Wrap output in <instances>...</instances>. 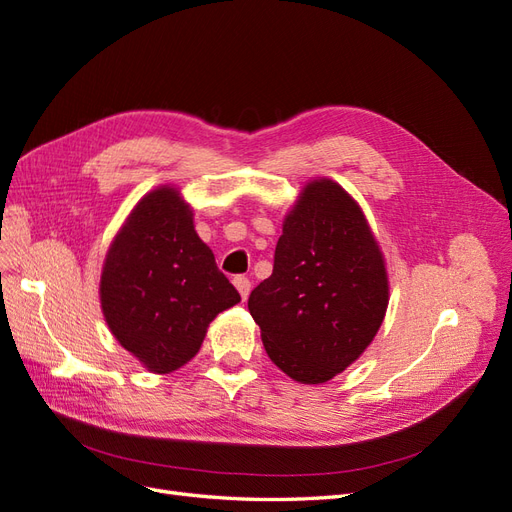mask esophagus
<instances>
[{"mask_svg":"<svg viewBox=\"0 0 512 512\" xmlns=\"http://www.w3.org/2000/svg\"><path fill=\"white\" fill-rule=\"evenodd\" d=\"M232 284H235V288L239 290V294H241V299L245 301L247 297H250V290H252V282L247 280L245 275H237L235 280H232Z\"/></svg>","mask_w":512,"mask_h":512,"instance_id":"obj_1","label":"esophagus"}]
</instances>
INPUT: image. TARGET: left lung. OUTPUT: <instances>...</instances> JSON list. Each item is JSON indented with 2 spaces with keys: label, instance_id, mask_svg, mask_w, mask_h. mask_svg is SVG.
Segmentation results:
<instances>
[{
  "label": "left lung",
  "instance_id": "8db88e82",
  "mask_svg": "<svg viewBox=\"0 0 512 512\" xmlns=\"http://www.w3.org/2000/svg\"><path fill=\"white\" fill-rule=\"evenodd\" d=\"M389 305L384 256L356 200L314 179L284 218L273 273L247 307L269 359L301 384H322L376 337Z\"/></svg>",
  "mask_w": 512,
  "mask_h": 512
}]
</instances>
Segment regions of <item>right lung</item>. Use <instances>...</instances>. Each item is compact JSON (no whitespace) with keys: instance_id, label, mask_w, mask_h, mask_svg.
I'll return each instance as SVG.
<instances>
[{"instance_id":"add662e5","label":"right lung","mask_w":512,"mask_h":512,"mask_svg":"<svg viewBox=\"0 0 512 512\" xmlns=\"http://www.w3.org/2000/svg\"><path fill=\"white\" fill-rule=\"evenodd\" d=\"M241 301L194 230L179 188L145 194L104 258L100 303L108 329L153 374L200 350L211 320Z\"/></svg>"}]
</instances>
